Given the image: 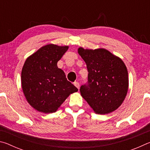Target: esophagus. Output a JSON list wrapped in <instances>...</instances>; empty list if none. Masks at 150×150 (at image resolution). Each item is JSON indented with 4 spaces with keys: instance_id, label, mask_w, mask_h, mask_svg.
Wrapping results in <instances>:
<instances>
[{
    "instance_id": "esophagus-1",
    "label": "esophagus",
    "mask_w": 150,
    "mask_h": 150,
    "mask_svg": "<svg viewBox=\"0 0 150 150\" xmlns=\"http://www.w3.org/2000/svg\"><path fill=\"white\" fill-rule=\"evenodd\" d=\"M74 85L76 87H77L78 89H79V88H80V85H79V83L78 82H75L74 83Z\"/></svg>"
}]
</instances>
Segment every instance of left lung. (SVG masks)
<instances>
[{
	"label": "left lung",
	"instance_id": "obj_1",
	"mask_svg": "<svg viewBox=\"0 0 150 150\" xmlns=\"http://www.w3.org/2000/svg\"><path fill=\"white\" fill-rule=\"evenodd\" d=\"M78 54L88 69V84L82 85L81 95L93 111L106 115L120 107L128 90V73L120 57L105 48H78Z\"/></svg>",
	"mask_w": 150,
	"mask_h": 150
}]
</instances>
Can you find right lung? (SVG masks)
<instances>
[{
    "instance_id": "add662e5",
    "label": "right lung",
    "mask_w": 150,
    "mask_h": 150,
    "mask_svg": "<svg viewBox=\"0 0 150 150\" xmlns=\"http://www.w3.org/2000/svg\"><path fill=\"white\" fill-rule=\"evenodd\" d=\"M69 45H44L27 57L21 73L24 95L30 106L45 114L56 112L70 94L78 89L67 80L57 63Z\"/></svg>"
}]
</instances>
